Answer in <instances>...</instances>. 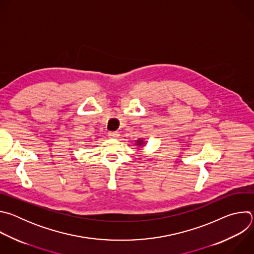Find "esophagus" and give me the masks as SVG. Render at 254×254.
Wrapping results in <instances>:
<instances>
[{"mask_svg": "<svg viewBox=\"0 0 254 254\" xmlns=\"http://www.w3.org/2000/svg\"><path fill=\"white\" fill-rule=\"evenodd\" d=\"M108 135L112 136V137H117V136L120 135V133L118 131H110V132H108Z\"/></svg>", "mask_w": 254, "mask_h": 254, "instance_id": "1", "label": "esophagus"}]
</instances>
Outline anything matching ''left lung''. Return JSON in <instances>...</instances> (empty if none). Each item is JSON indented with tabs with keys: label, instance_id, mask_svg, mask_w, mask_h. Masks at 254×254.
Segmentation results:
<instances>
[{
	"label": "left lung",
	"instance_id": "obj_1",
	"mask_svg": "<svg viewBox=\"0 0 254 254\" xmlns=\"http://www.w3.org/2000/svg\"><path fill=\"white\" fill-rule=\"evenodd\" d=\"M143 143H144V141H143L142 139H137V140H136V144H137V146H142Z\"/></svg>",
	"mask_w": 254,
	"mask_h": 254
}]
</instances>
